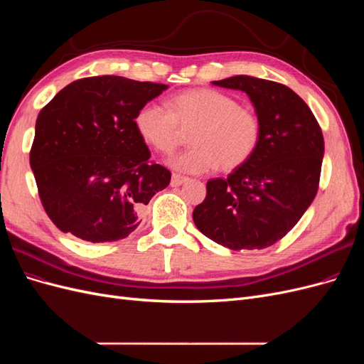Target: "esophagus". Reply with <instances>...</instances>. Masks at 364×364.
Listing matches in <instances>:
<instances>
[{
    "label": "esophagus",
    "instance_id": "obj_1",
    "mask_svg": "<svg viewBox=\"0 0 364 364\" xmlns=\"http://www.w3.org/2000/svg\"><path fill=\"white\" fill-rule=\"evenodd\" d=\"M186 181H188V178H183V176H181V174H173L170 183H171V186H181Z\"/></svg>",
    "mask_w": 364,
    "mask_h": 364
}]
</instances>
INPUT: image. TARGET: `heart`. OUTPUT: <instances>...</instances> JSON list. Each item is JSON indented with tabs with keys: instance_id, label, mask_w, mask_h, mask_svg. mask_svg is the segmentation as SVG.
<instances>
[{
	"instance_id": "heart-1",
	"label": "heart",
	"mask_w": 364,
	"mask_h": 364,
	"mask_svg": "<svg viewBox=\"0 0 364 364\" xmlns=\"http://www.w3.org/2000/svg\"><path fill=\"white\" fill-rule=\"evenodd\" d=\"M135 124L139 135L162 153L179 146L182 130H191V149L168 159L181 173L202 174L218 165L232 170L243 165L259 141V121L232 97L214 90H193L173 97L170 111L159 103L142 106Z\"/></svg>"
}]
</instances>
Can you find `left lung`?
I'll list each match as a JSON object with an SVG mask.
<instances>
[{"mask_svg": "<svg viewBox=\"0 0 364 364\" xmlns=\"http://www.w3.org/2000/svg\"><path fill=\"white\" fill-rule=\"evenodd\" d=\"M213 85L247 94L261 134L243 165L226 179L208 181L206 199L194 208V225L228 249L269 247L290 232L314 200L325 151L322 130L289 86L249 75Z\"/></svg>", "mask_w": 364, "mask_h": 364, "instance_id": "left-lung-1", "label": "left lung"}]
</instances>
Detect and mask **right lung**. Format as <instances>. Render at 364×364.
Instances as JSON below:
<instances>
[{
	"label": "right lung",
	"mask_w": 364,
	"mask_h": 364,
	"mask_svg": "<svg viewBox=\"0 0 364 364\" xmlns=\"http://www.w3.org/2000/svg\"><path fill=\"white\" fill-rule=\"evenodd\" d=\"M168 85L118 75L65 86L36 119L30 167L43 209L62 232L91 243L126 238L171 173L150 164L139 109Z\"/></svg>",
	"instance_id": "1"
}]
</instances>
